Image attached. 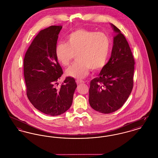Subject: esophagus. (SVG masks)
<instances>
[{
  "label": "esophagus",
  "mask_w": 158,
  "mask_h": 158,
  "mask_svg": "<svg viewBox=\"0 0 158 158\" xmlns=\"http://www.w3.org/2000/svg\"><path fill=\"white\" fill-rule=\"evenodd\" d=\"M76 82L77 85H79V84H81L82 83H83V81H81V80H76Z\"/></svg>",
  "instance_id": "34e87169"
}]
</instances>
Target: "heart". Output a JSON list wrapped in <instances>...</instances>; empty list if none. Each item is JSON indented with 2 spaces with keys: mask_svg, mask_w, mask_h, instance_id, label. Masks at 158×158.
Wrapping results in <instances>:
<instances>
[{
  "mask_svg": "<svg viewBox=\"0 0 158 158\" xmlns=\"http://www.w3.org/2000/svg\"><path fill=\"white\" fill-rule=\"evenodd\" d=\"M111 48L110 40L102 32L77 29L67 37V43H58L55 47V56L63 66H68L76 55L75 63L66 70V74L76 79H83L94 71L104 68Z\"/></svg>",
  "mask_w": 158,
  "mask_h": 158,
  "instance_id": "1",
  "label": "heart"
}]
</instances>
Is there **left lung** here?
Wrapping results in <instances>:
<instances>
[{"mask_svg":"<svg viewBox=\"0 0 158 158\" xmlns=\"http://www.w3.org/2000/svg\"><path fill=\"white\" fill-rule=\"evenodd\" d=\"M116 32L111 56L97 77L90 81L89 102L95 111L115 112L127 101L133 87L135 60L126 38L111 24Z\"/></svg>","mask_w":158,"mask_h":158,"instance_id":"8db88e82","label":"left lung"}]
</instances>
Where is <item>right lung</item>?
Wrapping results in <instances>:
<instances>
[{
    "label": "right lung",
    "instance_id": "obj_1",
    "mask_svg": "<svg viewBox=\"0 0 158 158\" xmlns=\"http://www.w3.org/2000/svg\"><path fill=\"white\" fill-rule=\"evenodd\" d=\"M61 25L41 31L31 43L23 59V74L27 95L40 111L56 116L65 113L72 104L77 85L67 77L60 88L57 81L63 70L55 56V47Z\"/></svg>",
    "mask_w": 158,
    "mask_h": 158
}]
</instances>
